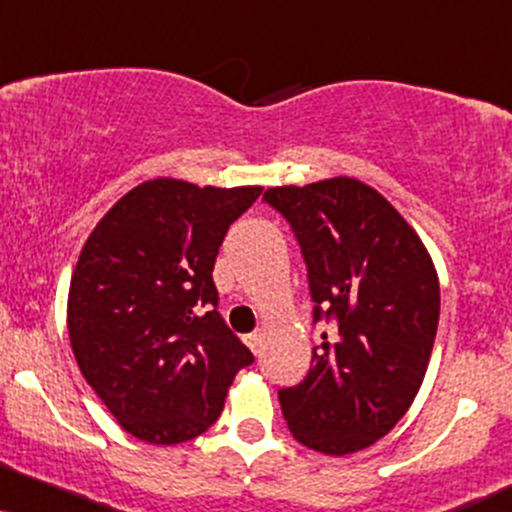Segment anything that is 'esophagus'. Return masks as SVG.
Here are the masks:
<instances>
[{
  "mask_svg": "<svg viewBox=\"0 0 512 512\" xmlns=\"http://www.w3.org/2000/svg\"><path fill=\"white\" fill-rule=\"evenodd\" d=\"M245 343H248V348L257 355V353H260V348H262V334H257V331H255V334H248V336H245Z\"/></svg>",
  "mask_w": 512,
  "mask_h": 512,
  "instance_id": "1",
  "label": "esophagus"
}]
</instances>
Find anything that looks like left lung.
I'll return each mask as SVG.
<instances>
[{
	"label": "left lung",
	"instance_id": "obj_1",
	"mask_svg": "<svg viewBox=\"0 0 512 512\" xmlns=\"http://www.w3.org/2000/svg\"><path fill=\"white\" fill-rule=\"evenodd\" d=\"M307 262L315 322H334L303 384L279 393L293 439L324 455L374 446L420 391L439 326V274L379 190L350 176L267 188Z\"/></svg>",
	"mask_w": 512,
	"mask_h": 512
}]
</instances>
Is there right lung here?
Returning a JSON list of instances; mask_svg holds the SVG:
<instances>
[{
    "instance_id": "1",
    "label": "right lung",
    "mask_w": 512,
    "mask_h": 512,
    "mask_svg": "<svg viewBox=\"0 0 512 512\" xmlns=\"http://www.w3.org/2000/svg\"><path fill=\"white\" fill-rule=\"evenodd\" d=\"M260 193L150 178L85 240L66 305L71 348L135 439L174 446L207 432L238 369L252 362L214 310L212 272L229 226Z\"/></svg>"
}]
</instances>
